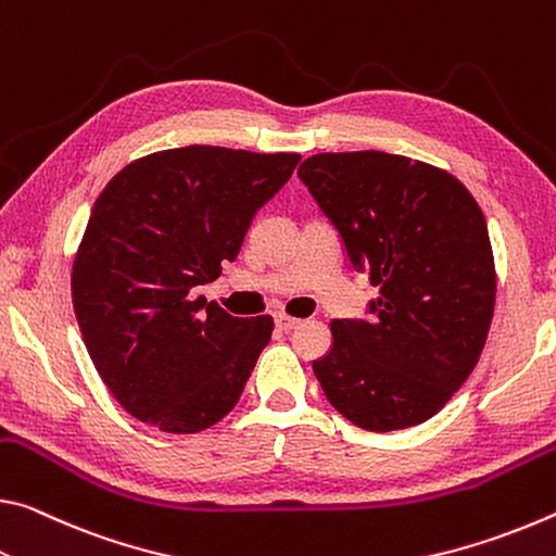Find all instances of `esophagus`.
Segmentation results:
<instances>
[{
    "label": "esophagus",
    "mask_w": 556,
    "mask_h": 556,
    "mask_svg": "<svg viewBox=\"0 0 556 556\" xmlns=\"http://www.w3.org/2000/svg\"><path fill=\"white\" fill-rule=\"evenodd\" d=\"M300 325V320H298V317H290V315H283V313H278L276 315V327H278V330H295V327Z\"/></svg>",
    "instance_id": "1"
}]
</instances>
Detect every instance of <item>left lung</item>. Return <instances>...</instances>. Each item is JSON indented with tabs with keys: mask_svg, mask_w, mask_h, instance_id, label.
I'll return each mask as SVG.
<instances>
[{
	"mask_svg": "<svg viewBox=\"0 0 556 556\" xmlns=\"http://www.w3.org/2000/svg\"><path fill=\"white\" fill-rule=\"evenodd\" d=\"M350 266L379 288L367 315L332 320L313 371L327 402L367 431L429 421L463 387L495 311L485 216L439 167L377 150L325 152L298 169Z\"/></svg>",
	"mask_w": 556,
	"mask_h": 556,
	"instance_id": "obj_1",
	"label": "left lung"
}]
</instances>
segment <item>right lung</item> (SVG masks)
<instances>
[{"label":"right lung","instance_id":"1","mask_svg":"<svg viewBox=\"0 0 556 556\" xmlns=\"http://www.w3.org/2000/svg\"><path fill=\"white\" fill-rule=\"evenodd\" d=\"M300 154L189 144L108 181L73 261V307L100 379L127 414L199 433L231 412L273 317H233L197 286L236 261L253 216Z\"/></svg>","mask_w":556,"mask_h":556}]
</instances>
